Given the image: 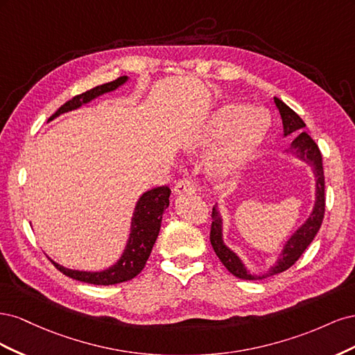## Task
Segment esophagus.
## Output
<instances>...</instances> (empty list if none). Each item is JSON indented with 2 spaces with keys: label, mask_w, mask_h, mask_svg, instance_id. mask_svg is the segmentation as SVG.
<instances>
[{
  "label": "esophagus",
  "mask_w": 355,
  "mask_h": 355,
  "mask_svg": "<svg viewBox=\"0 0 355 355\" xmlns=\"http://www.w3.org/2000/svg\"><path fill=\"white\" fill-rule=\"evenodd\" d=\"M197 185L196 180L192 178H184L178 180V184L175 185V194L182 196V194H196Z\"/></svg>",
  "instance_id": "esophagus-1"
}]
</instances>
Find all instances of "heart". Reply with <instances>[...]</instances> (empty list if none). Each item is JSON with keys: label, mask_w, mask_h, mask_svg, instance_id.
<instances>
[{"label": "heart", "mask_w": 355, "mask_h": 355, "mask_svg": "<svg viewBox=\"0 0 355 355\" xmlns=\"http://www.w3.org/2000/svg\"><path fill=\"white\" fill-rule=\"evenodd\" d=\"M271 116L263 108L228 102L214 112L206 135L207 142H223L210 163L216 179H230L249 161L270 130Z\"/></svg>", "instance_id": "obj_1"}]
</instances>
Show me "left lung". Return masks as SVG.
I'll return each instance as SVG.
<instances>
[{
  "label": "left lung",
  "instance_id": "obj_1",
  "mask_svg": "<svg viewBox=\"0 0 355 355\" xmlns=\"http://www.w3.org/2000/svg\"><path fill=\"white\" fill-rule=\"evenodd\" d=\"M274 102L277 105L278 111H280L283 127H284V136L292 135L300 131L301 133L295 139L290 145V153L296 154L300 159L306 161L314 168V173L317 178V201L315 207L311 213L309 219L300 227L292 239H290L284 247L282 253V257L278 262L271 268V271L262 275L254 277L247 272L243 262L239 259V256L234 252H231L227 245L222 241V218L216 207H213L211 211V227H210V243L214 253L218 254L220 262L225 265L227 270L234 274L235 277L241 278V280H262V278L271 277L274 274L283 272L288 270L290 266L295 265L302 253L306 250V247L311 244L317 235L321 223H323L324 210H326V198H324V171H323V158H321V153L317 146V144L311 139V136L304 132L302 128L305 127V123L293 110H290L288 106L282 102L278 98H274Z\"/></svg>",
  "mask_w": 355,
  "mask_h": 355
}]
</instances>
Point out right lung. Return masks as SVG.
Returning a JSON list of instances; mask_svg holds the SVG:
<instances>
[{
  "instance_id": "add662e5",
  "label": "right lung",
  "mask_w": 355,
  "mask_h": 355,
  "mask_svg": "<svg viewBox=\"0 0 355 355\" xmlns=\"http://www.w3.org/2000/svg\"><path fill=\"white\" fill-rule=\"evenodd\" d=\"M125 80L127 77H120L111 83L98 85V87H94L92 90L73 96L71 101L63 103L60 108L50 116V120L63 112L78 108V106H81L83 103H87L103 93L115 90L118 85L125 83ZM168 197H170L168 187H158L145 192V194L141 197V200L137 201L135 214H133V220H132L130 239H128L127 247L123 256L120 257V261H118L114 266H111L110 270H105L101 272L72 271L55 262L53 263H55V266L62 274H65L69 278H73V280L89 283V284L111 286V284H118V283H124L127 280H132V278H135L144 270L148 257L151 254L154 243L158 237V232L161 228L163 211L168 207Z\"/></svg>"
}]
</instances>
